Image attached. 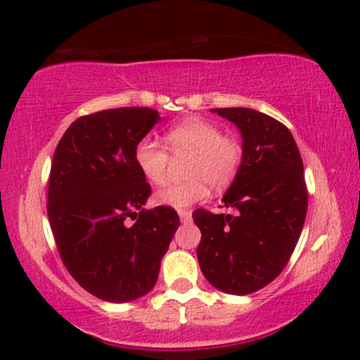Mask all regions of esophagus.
Returning a JSON list of instances; mask_svg holds the SVG:
<instances>
[{"label":"esophagus","mask_w":360,"mask_h":360,"mask_svg":"<svg viewBox=\"0 0 360 360\" xmlns=\"http://www.w3.org/2000/svg\"><path fill=\"white\" fill-rule=\"evenodd\" d=\"M179 218L183 223L191 221V212L189 210H179Z\"/></svg>","instance_id":"34e87169"}]
</instances>
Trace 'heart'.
<instances>
[{"label":"heart","instance_id":"heart-1","mask_svg":"<svg viewBox=\"0 0 360 360\" xmlns=\"http://www.w3.org/2000/svg\"><path fill=\"white\" fill-rule=\"evenodd\" d=\"M164 142L176 159H191L186 174L193 179L159 189L155 193L157 205L174 210L188 208L208 196L210 184L214 189L229 188L240 171L242 143L232 135L223 134L221 127L210 120H184L167 128ZM169 152L152 139H142L135 146V164L148 183L162 184L167 179L171 166Z\"/></svg>","mask_w":360,"mask_h":360}]
</instances>
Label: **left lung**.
I'll use <instances>...</instances> for the list:
<instances>
[{
  "label": "left lung",
  "mask_w": 360,
  "mask_h": 360,
  "mask_svg": "<svg viewBox=\"0 0 360 360\" xmlns=\"http://www.w3.org/2000/svg\"><path fill=\"white\" fill-rule=\"evenodd\" d=\"M242 134L240 171L223 196L235 214L198 208V262L210 284L250 295L272 283L289 262L308 208L303 160L288 127L250 108H217Z\"/></svg>",
  "instance_id": "1"
}]
</instances>
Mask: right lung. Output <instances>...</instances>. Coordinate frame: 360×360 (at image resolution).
Returning a JSON list of instances; mask_svg holds the SVG:
<instances>
[{
  "instance_id": "add662e5",
  "label": "right lung",
  "mask_w": 360,
  "mask_h": 360,
  "mask_svg": "<svg viewBox=\"0 0 360 360\" xmlns=\"http://www.w3.org/2000/svg\"><path fill=\"white\" fill-rule=\"evenodd\" d=\"M159 120L146 106L84 115L53 152L47 214L57 250L79 286L110 303L134 301L155 286L179 226L174 208H143L152 189L134 159Z\"/></svg>"
}]
</instances>
